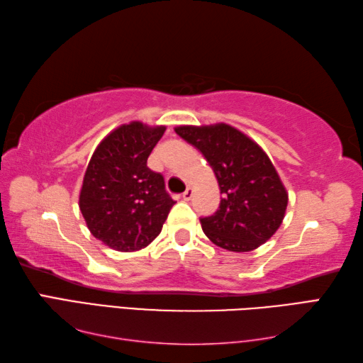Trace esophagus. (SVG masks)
Wrapping results in <instances>:
<instances>
[{
	"instance_id": "obj_1",
	"label": "esophagus",
	"mask_w": 363,
	"mask_h": 363,
	"mask_svg": "<svg viewBox=\"0 0 363 363\" xmlns=\"http://www.w3.org/2000/svg\"><path fill=\"white\" fill-rule=\"evenodd\" d=\"M182 198H184V201H190V199L194 198V189L189 187V189L182 194Z\"/></svg>"
}]
</instances>
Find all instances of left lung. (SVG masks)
Listing matches in <instances>:
<instances>
[{
  "label": "left lung",
  "mask_w": 363,
  "mask_h": 363,
  "mask_svg": "<svg viewBox=\"0 0 363 363\" xmlns=\"http://www.w3.org/2000/svg\"><path fill=\"white\" fill-rule=\"evenodd\" d=\"M174 130L201 151L218 181L220 209L199 220L211 242L248 252L272 238L284 220L289 194L265 151L226 123Z\"/></svg>",
  "instance_id": "8db88e82"
}]
</instances>
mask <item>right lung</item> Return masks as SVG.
Masks as SVG:
<instances>
[{
  "label": "right lung",
  "instance_id": "obj_1",
  "mask_svg": "<svg viewBox=\"0 0 363 363\" xmlns=\"http://www.w3.org/2000/svg\"><path fill=\"white\" fill-rule=\"evenodd\" d=\"M165 126L130 121L96 146L84 174L79 209L98 240L121 252L138 251L156 238L174 201L164 176L146 167Z\"/></svg>",
  "mask_w": 363,
  "mask_h": 363
}]
</instances>
